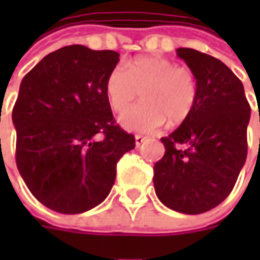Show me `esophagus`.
Segmentation results:
<instances>
[{
	"label": "esophagus",
	"mask_w": 260,
	"mask_h": 260,
	"mask_svg": "<svg viewBox=\"0 0 260 260\" xmlns=\"http://www.w3.org/2000/svg\"><path fill=\"white\" fill-rule=\"evenodd\" d=\"M135 140H136V146L139 147V146H142V145H143V143H145V142H146V137H145V136L136 135Z\"/></svg>",
	"instance_id": "1"
}]
</instances>
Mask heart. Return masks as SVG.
Returning <instances> with one entry per match:
<instances>
[{
	"label": "heart",
	"mask_w": 260,
	"mask_h": 260,
	"mask_svg": "<svg viewBox=\"0 0 260 260\" xmlns=\"http://www.w3.org/2000/svg\"><path fill=\"white\" fill-rule=\"evenodd\" d=\"M139 89L143 101L120 117V124L136 133L153 132L165 118L172 124L185 120L198 95L197 78L191 69L156 55L140 56L127 66L117 63L105 79V94L115 113L124 111Z\"/></svg>",
	"instance_id": "heart-1"
}]
</instances>
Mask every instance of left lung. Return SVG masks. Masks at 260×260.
<instances>
[{
  "label": "left lung",
  "instance_id": "8db88e82",
  "mask_svg": "<svg viewBox=\"0 0 260 260\" xmlns=\"http://www.w3.org/2000/svg\"><path fill=\"white\" fill-rule=\"evenodd\" d=\"M176 55L194 72L198 95L191 114L160 139L165 155L153 168V185L168 208L201 214L229 197L245 165L250 105L242 81L221 60L188 47Z\"/></svg>",
  "mask_w": 260,
  "mask_h": 260
}]
</instances>
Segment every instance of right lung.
Returning a JSON list of instances; mask_svg holds the SVG:
<instances>
[{"label":"right lung","mask_w":260,"mask_h":260,"mask_svg":"<svg viewBox=\"0 0 260 260\" xmlns=\"http://www.w3.org/2000/svg\"><path fill=\"white\" fill-rule=\"evenodd\" d=\"M114 50L72 45L45 56L23 78L13 110L15 162L27 188L47 208L84 213L101 204L135 136L115 124L105 94Z\"/></svg>","instance_id":"right-lung-1"}]
</instances>
